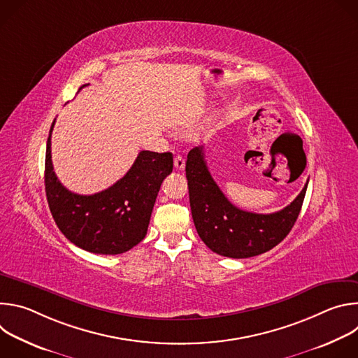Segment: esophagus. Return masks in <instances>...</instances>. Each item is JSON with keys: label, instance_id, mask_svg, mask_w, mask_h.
I'll return each instance as SVG.
<instances>
[{"label": "esophagus", "instance_id": "esophagus-1", "mask_svg": "<svg viewBox=\"0 0 358 358\" xmlns=\"http://www.w3.org/2000/svg\"><path fill=\"white\" fill-rule=\"evenodd\" d=\"M174 167H176L177 170H184L185 162H184V159H182L181 156H176V157H174Z\"/></svg>", "mask_w": 358, "mask_h": 358}]
</instances>
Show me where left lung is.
<instances>
[{
  "label": "left lung",
  "mask_w": 358,
  "mask_h": 358,
  "mask_svg": "<svg viewBox=\"0 0 358 358\" xmlns=\"http://www.w3.org/2000/svg\"><path fill=\"white\" fill-rule=\"evenodd\" d=\"M189 206L195 229L213 252L227 258L243 259L265 253L282 242L293 228L308 189L283 210L273 214L243 211L228 201L208 171L203 147H194L187 156Z\"/></svg>",
  "instance_id": "left-lung-1"
}]
</instances>
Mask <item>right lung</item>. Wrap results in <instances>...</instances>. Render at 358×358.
<instances>
[{"mask_svg":"<svg viewBox=\"0 0 358 358\" xmlns=\"http://www.w3.org/2000/svg\"><path fill=\"white\" fill-rule=\"evenodd\" d=\"M54 124L55 120L46 141L45 191L58 228L72 243L87 252H127L147 234L162 182L173 171V155L143 150L126 176L108 189L93 195L75 194L61 184L50 160Z\"/></svg>","mask_w":358,"mask_h":358,"instance_id":"right-lung-1","label":"right lung"}]
</instances>
